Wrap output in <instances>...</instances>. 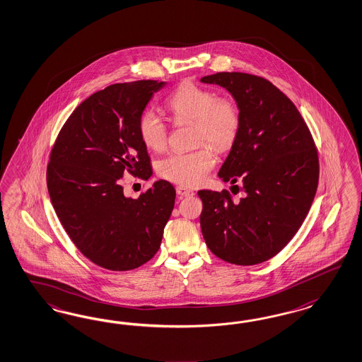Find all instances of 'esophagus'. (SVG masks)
<instances>
[{"mask_svg":"<svg viewBox=\"0 0 362 362\" xmlns=\"http://www.w3.org/2000/svg\"><path fill=\"white\" fill-rule=\"evenodd\" d=\"M176 192L177 194H180V196L182 197L193 196V194H194L193 190H190V189H187V187H184V186H177Z\"/></svg>","mask_w":362,"mask_h":362,"instance_id":"obj_1","label":"esophagus"}]
</instances>
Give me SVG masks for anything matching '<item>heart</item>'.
I'll return each instance as SVG.
<instances>
[{"label": "heart", "mask_w": 362, "mask_h": 362, "mask_svg": "<svg viewBox=\"0 0 362 362\" xmlns=\"http://www.w3.org/2000/svg\"><path fill=\"white\" fill-rule=\"evenodd\" d=\"M168 108L177 123H193L196 151L172 153L158 163V173L178 185H201L216 165L218 151L234 144L240 129V111L235 100L218 98L217 93L196 84H184L168 99ZM139 132L144 144L161 152L168 144V125L153 110L144 111L139 120Z\"/></svg>", "instance_id": "1"}]
</instances>
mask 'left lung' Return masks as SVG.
Returning <instances> with one entry per match:
<instances>
[{
	"label": "left lung",
	"mask_w": 362,
	"mask_h": 362,
	"mask_svg": "<svg viewBox=\"0 0 362 362\" xmlns=\"http://www.w3.org/2000/svg\"><path fill=\"white\" fill-rule=\"evenodd\" d=\"M201 82L218 84L235 99L240 129L218 176L245 193L199 190V217L207 247L218 258L252 266L275 257L298 233L319 184V156L295 104L257 75L217 73Z\"/></svg>",
	"instance_id": "obj_1"
}]
</instances>
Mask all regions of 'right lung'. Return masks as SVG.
Segmentation results:
<instances>
[{
	"mask_svg": "<svg viewBox=\"0 0 362 362\" xmlns=\"http://www.w3.org/2000/svg\"><path fill=\"white\" fill-rule=\"evenodd\" d=\"M165 82L116 83L79 104L58 134L47 165L52 206L74 245L112 271L137 269L158 251L176 190L156 181L139 198L125 197L124 172L148 180L151 158L139 120Z\"/></svg>",
	"mask_w": 362,
	"mask_h": 362,
	"instance_id": "add662e5",
	"label": "right lung"
}]
</instances>
